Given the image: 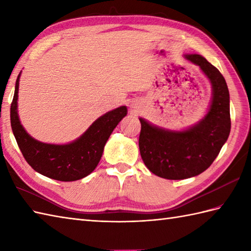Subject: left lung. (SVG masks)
<instances>
[{
  "instance_id": "1",
  "label": "left lung",
  "mask_w": 251,
  "mask_h": 251,
  "mask_svg": "<svg viewBox=\"0 0 251 251\" xmlns=\"http://www.w3.org/2000/svg\"><path fill=\"white\" fill-rule=\"evenodd\" d=\"M210 79L212 100L199 124L183 131H170L139 119V149L148 169L161 178L181 180L201 174L210 166L231 130L230 94L220 71L201 55H186Z\"/></svg>"
}]
</instances>
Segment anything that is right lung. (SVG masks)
I'll use <instances>...</instances> for the list:
<instances>
[{"label":"right lung","mask_w":251,"mask_h":251,"mask_svg":"<svg viewBox=\"0 0 251 251\" xmlns=\"http://www.w3.org/2000/svg\"><path fill=\"white\" fill-rule=\"evenodd\" d=\"M19 75L10 104V124L21 153L35 172L58 181H75L86 177L102 156L103 148L112 131L127 114L125 105L105 113L69 145H49L26 134L17 113Z\"/></svg>","instance_id":"obj_1"}]
</instances>
